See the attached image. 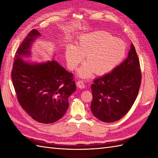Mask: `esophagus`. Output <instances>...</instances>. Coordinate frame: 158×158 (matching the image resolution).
I'll return each mask as SVG.
<instances>
[{
	"mask_svg": "<svg viewBox=\"0 0 158 158\" xmlns=\"http://www.w3.org/2000/svg\"><path fill=\"white\" fill-rule=\"evenodd\" d=\"M76 85L79 88H81V89H83L85 88V85L84 83H83V82L82 81H78L77 83H76Z\"/></svg>",
	"mask_w": 158,
	"mask_h": 158,
	"instance_id": "34e87169",
	"label": "esophagus"
}]
</instances>
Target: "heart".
Wrapping results in <instances>:
<instances>
[{
    "label": "heart",
    "instance_id": "obj_1",
    "mask_svg": "<svg viewBox=\"0 0 158 158\" xmlns=\"http://www.w3.org/2000/svg\"><path fill=\"white\" fill-rule=\"evenodd\" d=\"M126 55V43L104 31L81 35L75 46L70 45L65 50V58L70 70L76 69L86 56L85 63L77 73L84 79L89 78L94 73L103 75L111 72L123 61Z\"/></svg>",
    "mask_w": 158,
    "mask_h": 158
}]
</instances>
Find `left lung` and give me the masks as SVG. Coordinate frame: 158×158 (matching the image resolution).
I'll return each mask as SVG.
<instances>
[{
  "mask_svg": "<svg viewBox=\"0 0 158 158\" xmlns=\"http://www.w3.org/2000/svg\"><path fill=\"white\" fill-rule=\"evenodd\" d=\"M141 73L135 46L127 57L109 73L94 80L91 110L104 122L118 121L129 111L139 94Z\"/></svg>",
  "mask_w": 158,
  "mask_h": 158,
  "instance_id": "1",
  "label": "left lung"
}]
</instances>
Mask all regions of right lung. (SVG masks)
I'll list each match as a JSON object with an SVG mask.
<instances>
[{
  "label": "right lung",
  "instance_id": "obj_1",
  "mask_svg": "<svg viewBox=\"0 0 158 158\" xmlns=\"http://www.w3.org/2000/svg\"><path fill=\"white\" fill-rule=\"evenodd\" d=\"M41 34L34 29L17 50L11 78L22 108L36 122L52 123L61 119L69 108V97L75 91L73 74L54 60L30 62L32 44Z\"/></svg>",
  "mask_w": 158,
  "mask_h": 158
}]
</instances>
